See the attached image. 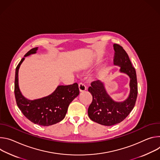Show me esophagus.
Wrapping results in <instances>:
<instances>
[{
    "instance_id": "obj_1",
    "label": "esophagus",
    "mask_w": 160,
    "mask_h": 160,
    "mask_svg": "<svg viewBox=\"0 0 160 160\" xmlns=\"http://www.w3.org/2000/svg\"><path fill=\"white\" fill-rule=\"evenodd\" d=\"M79 90L80 92H83L86 90V87L84 84L79 83Z\"/></svg>"
}]
</instances>
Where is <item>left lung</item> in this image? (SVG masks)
Masks as SVG:
<instances>
[{
	"instance_id": "1",
	"label": "left lung",
	"mask_w": 160,
	"mask_h": 160,
	"mask_svg": "<svg viewBox=\"0 0 160 160\" xmlns=\"http://www.w3.org/2000/svg\"><path fill=\"white\" fill-rule=\"evenodd\" d=\"M115 56L114 65L120 67L119 72L130 78V93L122 102L114 101L105 90L104 83L95 81L88 88L93 97L92 103L88 108L89 118L100 125L112 126L125 119L133 109L137 97V81L135 68L127 52L121 46L114 44Z\"/></svg>"
}]
</instances>
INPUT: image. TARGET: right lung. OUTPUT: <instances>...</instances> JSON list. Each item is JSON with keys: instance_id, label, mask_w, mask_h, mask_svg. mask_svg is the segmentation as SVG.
Returning <instances> with one entry per match:
<instances>
[{"instance_id": "1", "label": "right lung", "mask_w": 160, "mask_h": 160, "mask_svg": "<svg viewBox=\"0 0 160 160\" xmlns=\"http://www.w3.org/2000/svg\"><path fill=\"white\" fill-rule=\"evenodd\" d=\"M38 49H30L22 59L16 68L14 95L18 107L23 115L32 122L47 127L54 125L64 119L69 104L79 94L78 83L59 85L51 95L35 100L25 98L20 92L18 84V70L22 62L30 55L35 54Z\"/></svg>"}]
</instances>
